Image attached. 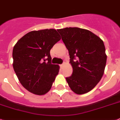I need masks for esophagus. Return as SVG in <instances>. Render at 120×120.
<instances>
[{"instance_id": "esophagus-1", "label": "esophagus", "mask_w": 120, "mask_h": 120, "mask_svg": "<svg viewBox=\"0 0 120 120\" xmlns=\"http://www.w3.org/2000/svg\"><path fill=\"white\" fill-rule=\"evenodd\" d=\"M64 64H60V67H61V69H62L63 68V67H64Z\"/></svg>"}]
</instances>
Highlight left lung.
Wrapping results in <instances>:
<instances>
[{
	"label": "left lung",
	"mask_w": 120,
	"mask_h": 120,
	"mask_svg": "<svg viewBox=\"0 0 120 120\" xmlns=\"http://www.w3.org/2000/svg\"><path fill=\"white\" fill-rule=\"evenodd\" d=\"M68 49L73 68L67 83L77 94L90 91L104 72L107 55L102 40L91 31L79 27L58 29Z\"/></svg>",
	"instance_id": "1"
}]
</instances>
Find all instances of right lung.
I'll return each instance as SVG.
<instances>
[{"instance_id": "add662e5", "label": "right lung", "mask_w": 120, "mask_h": 120, "mask_svg": "<svg viewBox=\"0 0 120 120\" xmlns=\"http://www.w3.org/2000/svg\"><path fill=\"white\" fill-rule=\"evenodd\" d=\"M61 40L55 29L28 32L13 49L14 71L21 84L29 91L43 95L51 89L59 66L51 64L50 50Z\"/></svg>"}]
</instances>
